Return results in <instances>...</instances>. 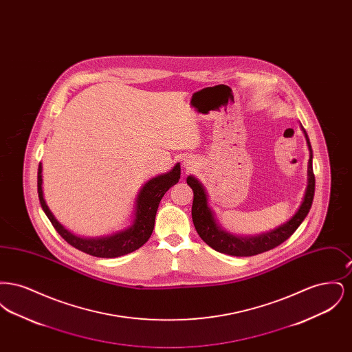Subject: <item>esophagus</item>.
<instances>
[{
	"instance_id": "1",
	"label": "esophagus",
	"mask_w": 352,
	"mask_h": 352,
	"mask_svg": "<svg viewBox=\"0 0 352 352\" xmlns=\"http://www.w3.org/2000/svg\"><path fill=\"white\" fill-rule=\"evenodd\" d=\"M184 164L186 168H190V166H192V162H190V161H187V160L184 161Z\"/></svg>"
}]
</instances>
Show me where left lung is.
<instances>
[{"instance_id": "8db88e82", "label": "left lung", "mask_w": 352, "mask_h": 352, "mask_svg": "<svg viewBox=\"0 0 352 352\" xmlns=\"http://www.w3.org/2000/svg\"><path fill=\"white\" fill-rule=\"evenodd\" d=\"M301 129L303 131L309 151H310V158L307 162V186L305 190V195L302 198L301 206L298 207L297 212L287 221H285L284 224L278 226L274 230H270L268 232L253 234V236H243V234H231L223 230L219 226L214 211L208 206L207 192L203 184L194 175L187 177L186 179L187 184L194 191V201H192V208H191L192 221L197 232L207 245H210L212 250L220 253L245 257V256H254L263 252L270 251L278 247L280 244H283L285 240H287L292 234H294V231L300 227V224L307 217L311 208V203L314 199V190H316V178L313 173V151H311L307 133L302 125Z\"/></svg>"}]
</instances>
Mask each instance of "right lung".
Instances as JSON below:
<instances>
[{"label":"right lung","instance_id":"obj_1","mask_svg":"<svg viewBox=\"0 0 352 352\" xmlns=\"http://www.w3.org/2000/svg\"><path fill=\"white\" fill-rule=\"evenodd\" d=\"M179 178H181V165L177 164L168 173L160 174L149 179L140 188L137 194V198L134 201L132 224L115 234L99 236V237L76 236L69 232L67 228H65L52 215L47 203L43 198L42 164H39L38 166V197H39L42 210L45 211L47 218L50 219L54 228L67 241L68 244H71L79 251L88 253L95 257L113 258V257H120L138 250L149 240L154 228L155 214H157L160 201L171 186L178 184Z\"/></svg>","mask_w":352,"mask_h":352}]
</instances>
